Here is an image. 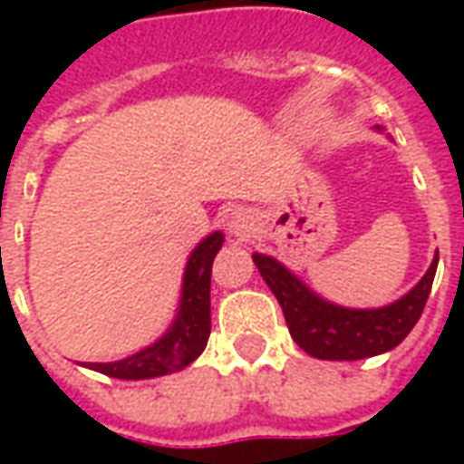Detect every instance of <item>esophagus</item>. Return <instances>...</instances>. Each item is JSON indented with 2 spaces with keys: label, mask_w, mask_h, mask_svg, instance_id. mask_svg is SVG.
<instances>
[{
  "label": "esophagus",
  "mask_w": 464,
  "mask_h": 464,
  "mask_svg": "<svg viewBox=\"0 0 464 464\" xmlns=\"http://www.w3.org/2000/svg\"><path fill=\"white\" fill-rule=\"evenodd\" d=\"M251 216L246 211H236L231 216V221H228V231L233 233V236H248V231H251Z\"/></svg>",
  "instance_id": "obj_1"
}]
</instances>
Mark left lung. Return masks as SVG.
Returning <instances> with one entry per match:
<instances>
[{"label": "left lung", "instance_id": "1", "mask_svg": "<svg viewBox=\"0 0 464 464\" xmlns=\"http://www.w3.org/2000/svg\"><path fill=\"white\" fill-rule=\"evenodd\" d=\"M253 261L278 298L293 341L308 355L321 360H360L380 355L408 338L428 303L438 258L422 281L400 301L378 311H350L318 298L291 271L268 256L256 253Z\"/></svg>", "mask_w": 464, "mask_h": 464}]
</instances>
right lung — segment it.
Masks as SVG:
<instances>
[{"mask_svg":"<svg viewBox=\"0 0 464 464\" xmlns=\"http://www.w3.org/2000/svg\"><path fill=\"white\" fill-rule=\"evenodd\" d=\"M223 233H211L191 253L186 276H183V298L179 318L171 331L151 348L136 353L131 358L116 362H92L89 368L121 380L159 378L173 370L186 368L198 358L211 333V266L216 253L221 251Z\"/></svg>","mask_w":464,"mask_h":464,"instance_id":"add662e5","label":"right lung"}]
</instances>
